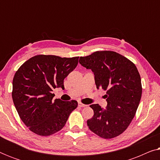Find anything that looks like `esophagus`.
Instances as JSON below:
<instances>
[{
  "instance_id": "obj_1",
  "label": "esophagus",
  "mask_w": 160,
  "mask_h": 160,
  "mask_svg": "<svg viewBox=\"0 0 160 160\" xmlns=\"http://www.w3.org/2000/svg\"><path fill=\"white\" fill-rule=\"evenodd\" d=\"M78 106L79 107H86L87 106V105H85V104H83L82 102H78Z\"/></svg>"
}]
</instances>
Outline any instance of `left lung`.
Returning a JSON list of instances; mask_svg holds the SVG:
<instances>
[{
	"label": "left lung",
	"mask_w": 160,
	"mask_h": 160,
	"mask_svg": "<svg viewBox=\"0 0 160 160\" xmlns=\"http://www.w3.org/2000/svg\"><path fill=\"white\" fill-rule=\"evenodd\" d=\"M79 63L91 69L97 89L106 91V109L92 104L94 115L87 120L92 132L105 139L121 135L134 118L142 95L141 79L134 63L112 51H98L81 57Z\"/></svg>",
	"instance_id": "left-lung-1"
}]
</instances>
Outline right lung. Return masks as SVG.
Wrapping results in <instances>:
<instances>
[{
	"instance_id": "right-lung-1",
	"label": "right lung",
	"mask_w": 160,
	"mask_h": 160,
	"mask_svg": "<svg viewBox=\"0 0 160 160\" xmlns=\"http://www.w3.org/2000/svg\"><path fill=\"white\" fill-rule=\"evenodd\" d=\"M78 58L39 54L19 67L13 78L12 99L18 114L30 131L48 136L65 126L78 106L76 100H53L54 89H64V79L78 65Z\"/></svg>"
}]
</instances>
